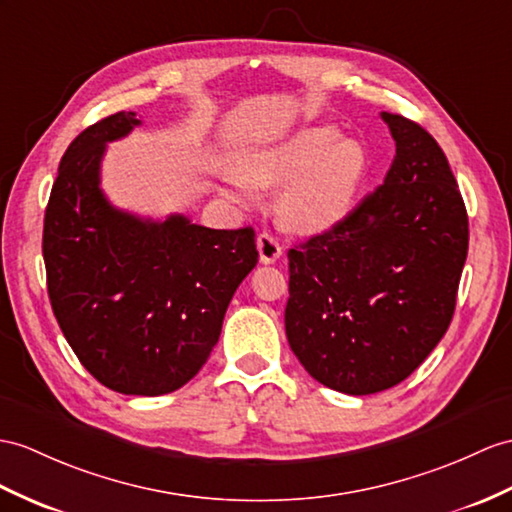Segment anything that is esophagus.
I'll return each instance as SVG.
<instances>
[{"label": "esophagus", "instance_id": "esophagus-1", "mask_svg": "<svg viewBox=\"0 0 512 512\" xmlns=\"http://www.w3.org/2000/svg\"><path fill=\"white\" fill-rule=\"evenodd\" d=\"M256 247H258V254H260V263H276V260L282 256V247L278 243V239L269 232H260L258 239H256Z\"/></svg>", "mask_w": 512, "mask_h": 512}]
</instances>
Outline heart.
Wrapping results in <instances>:
<instances>
[{"label": "heart", "mask_w": 512, "mask_h": 512, "mask_svg": "<svg viewBox=\"0 0 512 512\" xmlns=\"http://www.w3.org/2000/svg\"><path fill=\"white\" fill-rule=\"evenodd\" d=\"M367 176V152L332 126H310L239 158L226 171L232 195L254 199L256 184H282L278 217L295 232H326L352 213Z\"/></svg>", "instance_id": "1"}]
</instances>
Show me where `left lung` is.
Masks as SVG:
<instances>
[{"mask_svg": "<svg viewBox=\"0 0 512 512\" xmlns=\"http://www.w3.org/2000/svg\"><path fill=\"white\" fill-rule=\"evenodd\" d=\"M395 141L384 184L339 226L289 249L286 339L323 386L371 395L413 373L450 328L469 247L443 149L382 112Z\"/></svg>", "mask_w": 512, "mask_h": 512, "instance_id": "8db88e82", "label": "left lung"}]
</instances>
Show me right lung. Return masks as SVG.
<instances>
[{"label": "right lung", "mask_w": 512, "mask_h": 512, "mask_svg": "<svg viewBox=\"0 0 512 512\" xmlns=\"http://www.w3.org/2000/svg\"><path fill=\"white\" fill-rule=\"evenodd\" d=\"M136 126V112L121 110L67 147L45 210L43 258L49 302L84 369L117 393L156 397L204 367L258 249L252 228L141 219L108 202L99 186L106 145Z\"/></svg>", "instance_id": "1"}]
</instances>
